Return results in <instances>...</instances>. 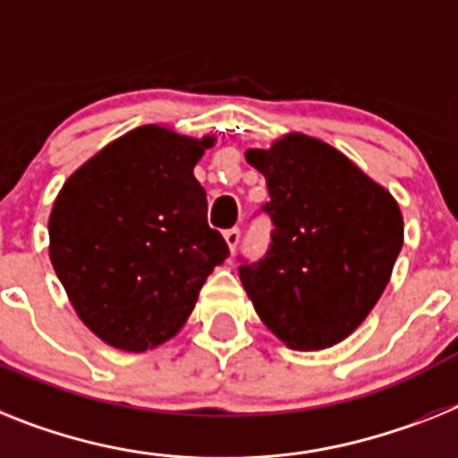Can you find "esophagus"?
<instances>
[{"label":"esophagus","mask_w":458,"mask_h":458,"mask_svg":"<svg viewBox=\"0 0 458 458\" xmlns=\"http://www.w3.org/2000/svg\"><path fill=\"white\" fill-rule=\"evenodd\" d=\"M223 240H225V244H228L230 251H235L237 244H240V230L237 228L225 230V233H223Z\"/></svg>","instance_id":"1"}]
</instances>
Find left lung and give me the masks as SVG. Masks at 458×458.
<instances>
[{
  "mask_svg": "<svg viewBox=\"0 0 458 458\" xmlns=\"http://www.w3.org/2000/svg\"><path fill=\"white\" fill-rule=\"evenodd\" d=\"M247 163L270 191L275 233L240 279L272 335L298 352L328 349L366 321L403 249L394 195L335 146L286 132Z\"/></svg>",
  "mask_w": 458,
  "mask_h": 458,
  "instance_id": "obj_1",
  "label": "left lung"
}]
</instances>
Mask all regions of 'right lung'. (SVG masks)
Segmentation results:
<instances>
[{"label": "right lung", "mask_w": 458, "mask_h": 458, "mask_svg": "<svg viewBox=\"0 0 458 458\" xmlns=\"http://www.w3.org/2000/svg\"><path fill=\"white\" fill-rule=\"evenodd\" d=\"M214 144V134L140 125L60 188L48 256L76 317L109 347L141 353L172 340L207 276L228 259L193 174Z\"/></svg>", "instance_id": "obj_1"}]
</instances>
